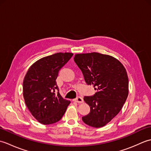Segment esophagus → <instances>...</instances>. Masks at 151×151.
I'll list each match as a JSON object with an SVG mask.
<instances>
[{"mask_svg": "<svg viewBox=\"0 0 151 151\" xmlns=\"http://www.w3.org/2000/svg\"><path fill=\"white\" fill-rule=\"evenodd\" d=\"M74 101L78 102V103H83V102H84V99L81 97H78L77 98L74 99Z\"/></svg>", "mask_w": 151, "mask_h": 151, "instance_id": "esophagus-1", "label": "esophagus"}]
</instances>
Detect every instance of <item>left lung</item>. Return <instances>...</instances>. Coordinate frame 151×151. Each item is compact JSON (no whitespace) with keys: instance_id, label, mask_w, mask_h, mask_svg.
Returning a JSON list of instances; mask_svg holds the SVG:
<instances>
[{"instance_id":"1","label":"left lung","mask_w":151,"mask_h":151,"mask_svg":"<svg viewBox=\"0 0 151 151\" xmlns=\"http://www.w3.org/2000/svg\"><path fill=\"white\" fill-rule=\"evenodd\" d=\"M88 85L97 92L84 97L90 112L82 121L92 127L105 126L119 114L129 95V78L123 64L115 58L98 52L76 54L74 58Z\"/></svg>"}]
</instances>
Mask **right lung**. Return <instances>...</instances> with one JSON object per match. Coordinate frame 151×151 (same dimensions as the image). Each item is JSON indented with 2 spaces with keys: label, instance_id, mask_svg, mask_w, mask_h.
Segmentation results:
<instances>
[{
  "label": "right lung",
  "instance_id": "1",
  "mask_svg": "<svg viewBox=\"0 0 151 151\" xmlns=\"http://www.w3.org/2000/svg\"><path fill=\"white\" fill-rule=\"evenodd\" d=\"M73 55L58 52L42 58L29 67L24 76L22 89L25 104L41 124L59 121L70 103L60 94L56 80L60 69Z\"/></svg>",
  "mask_w": 151,
  "mask_h": 151
}]
</instances>
